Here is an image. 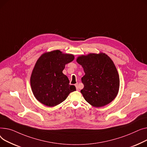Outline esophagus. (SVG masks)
<instances>
[{"mask_svg": "<svg viewBox=\"0 0 147 147\" xmlns=\"http://www.w3.org/2000/svg\"><path fill=\"white\" fill-rule=\"evenodd\" d=\"M75 87H76V89L77 91H79V87H78V84H75Z\"/></svg>", "mask_w": 147, "mask_h": 147, "instance_id": "1", "label": "esophagus"}]
</instances>
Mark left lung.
<instances>
[{
	"mask_svg": "<svg viewBox=\"0 0 147 147\" xmlns=\"http://www.w3.org/2000/svg\"><path fill=\"white\" fill-rule=\"evenodd\" d=\"M76 61L85 72L81 78L84 87L81 90L85 100L96 107L113 101L119 91V77L111 59L105 53H90L78 57Z\"/></svg>",
	"mask_w": 147,
	"mask_h": 147,
	"instance_id": "left-lung-1",
	"label": "left lung"
}]
</instances>
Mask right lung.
<instances>
[{"label":"right lung","instance_id":"1","mask_svg":"<svg viewBox=\"0 0 147 147\" xmlns=\"http://www.w3.org/2000/svg\"><path fill=\"white\" fill-rule=\"evenodd\" d=\"M74 56L54 50L42 55L37 61L31 76V86L36 99L49 107L59 105L70 92L76 90L69 85L67 77L62 73L65 65Z\"/></svg>","mask_w":147,"mask_h":147}]
</instances>
